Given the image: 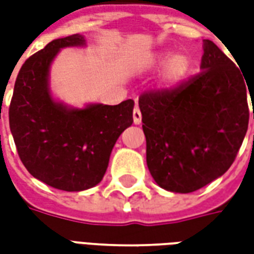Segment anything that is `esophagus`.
Returning <instances> with one entry per match:
<instances>
[{
  "label": "esophagus",
  "instance_id": "1",
  "mask_svg": "<svg viewBox=\"0 0 254 254\" xmlns=\"http://www.w3.org/2000/svg\"><path fill=\"white\" fill-rule=\"evenodd\" d=\"M133 122H134L136 125H140V124H141V113H140V109H138L137 106L133 109Z\"/></svg>",
  "mask_w": 254,
  "mask_h": 254
}]
</instances>
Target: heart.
<instances>
[{
  "label": "heart",
  "instance_id": "heart-1",
  "mask_svg": "<svg viewBox=\"0 0 254 254\" xmlns=\"http://www.w3.org/2000/svg\"><path fill=\"white\" fill-rule=\"evenodd\" d=\"M159 65H167L165 70V81L169 85H176L187 76L189 70V60L184 54L165 52L158 57Z\"/></svg>",
  "mask_w": 254,
  "mask_h": 254
}]
</instances>
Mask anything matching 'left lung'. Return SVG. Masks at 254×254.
<instances>
[{
	"instance_id": "8db88e82",
	"label": "left lung",
	"mask_w": 254,
	"mask_h": 254,
	"mask_svg": "<svg viewBox=\"0 0 254 254\" xmlns=\"http://www.w3.org/2000/svg\"><path fill=\"white\" fill-rule=\"evenodd\" d=\"M197 76L138 98L147 166L166 190L190 193L233 165L249 124L245 76L212 41H202ZM252 95V94H251ZM254 120V111H253Z\"/></svg>"
}]
</instances>
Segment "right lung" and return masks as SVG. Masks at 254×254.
<instances>
[{
	"mask_svg": "<svg viewBox=\"0 0 254 254\" xmlns=\"http://www.w3.org/2000/svg\"><path fill=\"white\" fill-rule=\"evenodd\" d=\"M83 35L54 39L20 69L9 127L20 159L36 180L65 191L98 185L121 133L133 124L134 102L70 107L53 98L50 66L65 47H84Z\"/></svg>",
	"mask_w": 254,
	"mask_h": 254,
	"instance_id": "right-lung-1",
	"label": "right lung"
}]
</instances>
